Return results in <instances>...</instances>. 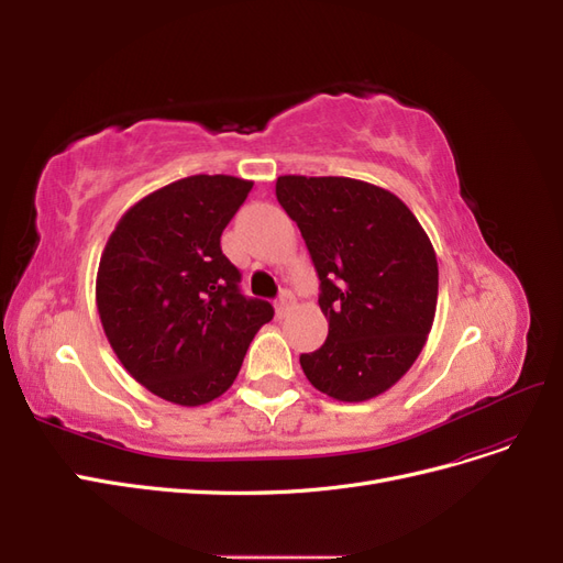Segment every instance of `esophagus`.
Returning <instances> with one entry per match:
<instances>
[{"label":"esophagus","instance_id":"esophagus-1","mask_svg":"<svg viewBox=\"0 0 563 563\" xmlns=\"http://www.w3.org/2000/svg\"><path fill=\"white\" fill-rule=\"evenodd\" d=\"M296 305V298H294V294H288V291H284L282 296H279V300L275 302V312H277V317H284L288 310H291Z\"/></svg>","mask_w":563,"mask_h":563}]
</instances>
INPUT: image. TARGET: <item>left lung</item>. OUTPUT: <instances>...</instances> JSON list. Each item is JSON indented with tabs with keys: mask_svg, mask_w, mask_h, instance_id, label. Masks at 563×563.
I'll list each match as a JSON object with an SVG mask.
<instances>
[{
	"mask_svg": "<svg viewBox=\"0 0 563 563\" xmlns=\"http://www.w3.org/2000/svg\"><path fill=\"white\" fill-rule=\"evenodd\" d=\"M321 282L329 338L300 354L308 380L338 401H368L399 383L432 331L437 253L413 211L385 187L343 176H279Z\"/></svg>",
	"mask_w": 563,
	"mask_h": 563,
	"instance_id": "obj_1",
	"label": "left lung"
}]
</instances>
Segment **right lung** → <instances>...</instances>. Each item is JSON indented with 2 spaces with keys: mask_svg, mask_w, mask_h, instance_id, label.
<instances>
[{
  "mask_svg": "<svg viewBox=\"0 0 563 563\" xmlns=\"http://www.w3.org/2000/svg\"><path fill=\"white\" fill-rule=\"evenodd\" d=\"M253 180L187 176L119 218L100 255L96 305L117 360L152 395L201 406L230 389L253 335L275 314L240 294L220 234Z\"/></svg>",
  "mask_w": 563,
  "mask_h": 563,
  "instance_id": "add662e5",
  "label": "right lung"
}]
</instances>
